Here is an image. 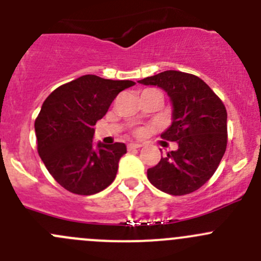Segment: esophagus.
Here are the masks:
<instances>
[{"label":"esophagus","mask_w":261,"mask_h":261,"mask_svg":"<svg viewBox=\"0 0 261 261\" xmlns=\"http://www.w3.org/2000/svg\"><path fill=\"white\" fill-rule=\"evenodd\" d=\"M141 146H143V145H141V144L131 143V144H128V145H127V149H128V150H133V149H140Z\"/></svg>","instance_id":"esophagus-1"}]
</instances>
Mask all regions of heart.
<instances>
[{"label": "heart", "instance_id": "1", "mask_svg": "<svg viewBox=\"0 0 261 261\" xmlns=\"http://www.w3.org/2000/svg\"><path fill=\"white\" fill-rule=\"evenodd\" d=\"M134 134H135V135H141V134H143V130H135Z\"/></svg>", "mask_w": 261, "mask_h": 261}]
</instances>
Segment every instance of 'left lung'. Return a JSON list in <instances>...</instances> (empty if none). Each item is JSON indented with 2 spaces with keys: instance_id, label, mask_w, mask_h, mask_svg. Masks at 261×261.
Listing matches in <instances>:
<instances>
[{
  "instance_id": "8db88e82",
  "label": "left lung",
  "mask_w": 261,
  "mask_h": 261,
  "mask_svg": "<svg viewBox=\"0 0 261 261\" xmlns=\"http://www.w3.org/2000/svg\"><path fill=\"white\" fill-rule=\"evenodd\" d=\"M158 86L173 102V122L162 138L175 141L147 179L172 196H184L201 188L215 174L227 146V112L220 97L201 78L179 70H165L139 81Z\"/></svg>"
}]
</instances>
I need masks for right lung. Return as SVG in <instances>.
Wrapping results in <instances>:
<instances>
[{
	"label": "right lung",
	"mask_w": 261,
	"mask_h": 261,
	"mask_svg": "<svg viewBox=\"0 0 261 261\" xmlns=\"http://www.w3.org/2000/svg\"><path fill=\"white\" fill-rule=\"evenodd\" d=\"M133 81L82 75L49 94L35 120L38 152L63 188L81 196L103 191L115 180L123 143L93 147V126Z\"/></svg>",
	"instance_id": "add662e5"
}]
</instances>
